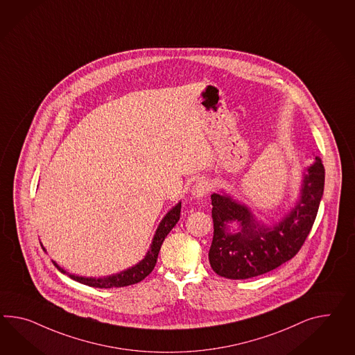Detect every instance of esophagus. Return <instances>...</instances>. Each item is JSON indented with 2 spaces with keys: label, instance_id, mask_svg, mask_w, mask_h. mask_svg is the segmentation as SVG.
Listing matches in <instances>:
<instances>
[{
  "label": "esophagus",
  "instance_id": "1",
  "mask_svg": "<svg viewBox=\"0 0 355 355\" xmlns=\"http://www.w3.org/2000/svg\"><path fill=\"white\" fill-rule=\"evenodd\" d=\"M211 191V184L209 180L206 179H200L198 182H196V184L193 185L191 188V196L194 198H203L206 194H209V191Z\"/></svg>",
  "mask_w": 355,
  "mask_h": 355
}]
</instances>
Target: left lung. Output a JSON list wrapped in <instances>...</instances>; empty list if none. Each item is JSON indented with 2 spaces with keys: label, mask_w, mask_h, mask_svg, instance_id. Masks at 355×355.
<instances>
[{
  "label": "left lung",
  "mask_w": 355,
  "mask_h": 355,
  "mask_svg": "<svg viewBox=\"0 0 355 355\" xmlns=\"http://www.w3.org/2000/svg\"><path fill=\"white\" fill-rule=\"evenodd\" d=\"M324 189V167L315 157L302 173L300 196L295 206L272 227L257 221L251 209L225 191L211 194L214 238L209 265L229 279H247L268 273L300 251L317 218ZM239 224L236 232L229 225Z\"/></svg>",
  "instance_id": "left-lung-1"
}]
</instances>
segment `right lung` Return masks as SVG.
<instances>
[{
  "instance_id": "add662e5",
  "label": "right lung",
  "mask_w": 355,
  "mask_h": 355,
  "mask_svg": "<svg viewBox=\"0 0 355 355\" xmlns=\"http://www.w3.org/2000/svg\"><path fill=\"white\" fill-rule=\"evenodd\" d=\"M180 211H182V202L175 205L173 209H170L164 215V218L161 220L159 225L155 230L152 245L149 247L144 259L141 261H139L137 265L128 268L126 270H122L119 273L112 274V275H107V277H101V278H92V277H80V275H76V274L68 273L67 270H64L62 266H59L54 260H53V263L59 272L69 275V278H72L73 281H77V282L82 283V284L95 287V288H113V287H125V286L135 284V283L143 281L146 275H149L152 273V270L155 269L161 245L164 243V238L167 236V234L171 232V229L179 221ZM41 245H42V243H41ZM42 248H44V251H46L44 245H42Z\"/></svg>"
}]
</instances>
